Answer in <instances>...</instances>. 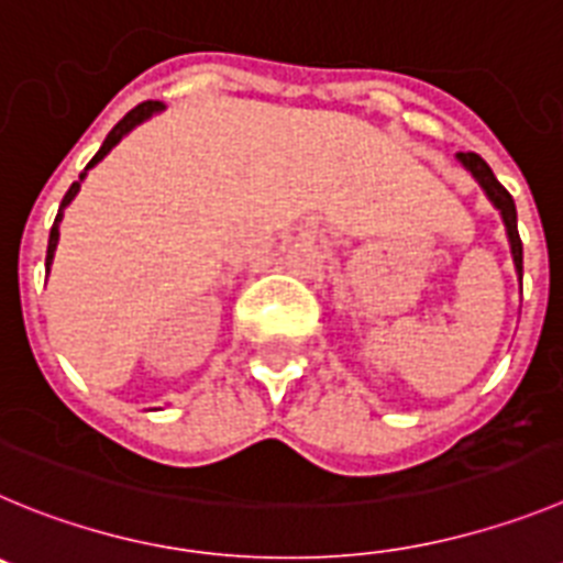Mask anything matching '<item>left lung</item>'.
<instances>
[{
  "mask_svg": "<svg viewBox=\"0 0 563 563\" xmlns=\"http://www.w3.org/2000/svg\"><path fill=\"white\" fill-rule=\"evenodd\" d=\"M457 159L463 162V168L468 170L474 179L479 181V187L485 190V196L490 199V205L499 210V216H503L505 221V232H508V241H510V255H514V266L516 272H519V280H521V238H519V230H516V205H514V196L505 190L499 181H496L494 170L488 168V162L483 159V156L477 154H457Z\"/></svg>",
  "mask_w": 563,
  "mask_h": 563,
  "instance_id": "1",
  "label": "left lung"
}]
</instances>
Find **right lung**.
<instances>
[{
    "instance_id": "1",
    "label": "right lung",
    "mask_w": 563,
    "mask_h": 563,
    "mask_svg": "<svg viewBox=\"0 0 563 563\" xmlns=\"http://www.w3.org/2000/svg\"><path fill=\"white\" fill-rule=\"evenodd\" d=\"M162 109H165V106H162L159 100H145V103H140V106H136V109H131L129 114H125V118L120 120V123L109 131V136H106V140H103V145H100L98 154L92 156V162H89V165H86V170L95 168V165H98V162L103 159V156L109 154V151L114 148V145H118L120 140H123V136L129 134L131 129H136V125H140V123H145V120H148L151 114H156V111H162ZM86 170H84V174H80V179H78V181H73V187H69V190H67V196H64V201H60V207H58V216H55L53 230H49V244H47V272H49V263H53L55 246H58V224H60V219H64V207H67L69 201L75 199V196H78L80 181H84Z\"/></svg>"
}]
</instances>
